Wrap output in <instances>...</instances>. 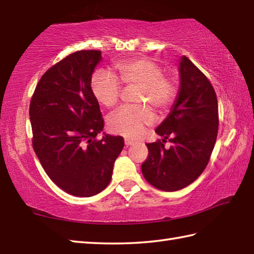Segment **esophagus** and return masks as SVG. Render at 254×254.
Masks as SVG:
<instances>
[{"label": "esophagus", "mask_w": 254, "mask_h": 254, "mask_svg": "<svg viewBox=\"0 0 254 254\" xmlns=\"http://www.w3.org/2000/svg\"><path fill=\"white\" fill-rule=\"evenodd\" d=\"M124 144H126V146H131V145L134 144V142L131 141V139L126 138V139H124Z\"/></svg>", "instance_id": "obj_1"}]
</instances>
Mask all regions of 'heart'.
I'll use <instances>...</instances> for the list:
<instances>
[{"label": "heart", "instance_id": "obj_1", "mask_svg": "<svg viewBox=\"0 0 254 254\" xmlns=\"http://www.w3.org/2000/svg\"><path fill=\"white\" fill-rule=\"evenodd\" d=\"M113 68L123 84L137 86L136 102L152 106L159 112L169 109L175 102L177 86L170 78L164 76L163 69L150 59L135 58L117 62ZM90 87L97 101L107 108L117 105L120 98V82L105 69H98L93 74ZM153 121L154 115L149 107L127 106L112 113L108 119V127L112 133L121 134L127 138H137Z\"/></svg>", "mask_w": 254, "mask_h": 254}]
</instances>
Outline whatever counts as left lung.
<instances>
[{"label":"left lung","instance_id":"8db88e82","mask_svg":"<svg viewBox=\"0 0 254 254\" xmlns=\"http://www.w3.org/2000/svg\"><path fill=\"white\" fill-rule=\"evenodd\" d=\"M180 87L175 104L155 132L163 142L148 143L142 165L145 179L163 191L191 185L206 168L218 131L217 97L207 77L189 60L179 62ZM170 137L172 146L164 147Z\"/></svg>","mask_w":254,"mask_h":254}]
</instances>
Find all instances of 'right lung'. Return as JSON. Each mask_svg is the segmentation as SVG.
Here are the masks:
<instances>
[{
	"mask_svg": "<svg viewBox=\"0 0 254 254\" xmlns=\"http://www.w3.org/2000/svg\"><path fill=\"white\" fill-rule=\"evenodd\" d=\"M101 51L80 50L42 75L32 95V146L42 168L68 194L89 197L109 185L124 146L122 136L104 134L99 104L91 91Z\"/></svg>",
	"mask_w": 254,
	"mask_h": 254,
	"instance_id": "obj_1",
	"label": "right lung"
}]
</instances>
